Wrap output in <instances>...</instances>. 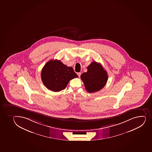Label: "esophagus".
<instances>
[{
	"instance_id": "1",
	"label": "esophagus",
	"mask_w": 152,
	"mask_h": 152,
	"mask_svg": "<svg viewBox=\"0 0 152 152\" xmlns=\"http://www.w3.org/2000/svg\"><path fill=\"white\" fill-rule=\"evenodd\" d=\"M77 75L79 77H80V76L81 75V73H80V72H79V73H77Z\"/></svg>"
}]
</instances>
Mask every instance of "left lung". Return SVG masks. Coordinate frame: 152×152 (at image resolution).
Masks as SVG:
<instances>
[{
    "label": "left lung",
    "mask_w": 152,
    "mask_h": 152,
    "mask_svg": "<svg viewBox=\"0 0 152 152\" xmlns=\"http://www.w3.org/2000/svg\"><path fill=\"white\" fill-rule=\"evenodd\" d=\"M85 88L89 93H94L102 89L108 80V74L100 63L93 62L87 67V72L81 75Z\"/></svg>",
    "instance_id": "left-lung-1"
}]
</instances>
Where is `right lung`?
<instances>
[{
    "label": "right lung",
    "mask_w": 152,
    "mask_h": 152,
    "mask_svg": "<svg viewBox=\"0 0 152 152\" xmlns=\"http://www.w3.org/2000/svg\"><path fill=\"white\" fill-rule=\"evenodd\" d=\"M41 77L49 90L59 92L66 88L70 80L78 76L73 68L68 67L60 60H51L42 69Z\"/></svg>",
    "instance_id": "right-lung-1"
}]
</instances>
